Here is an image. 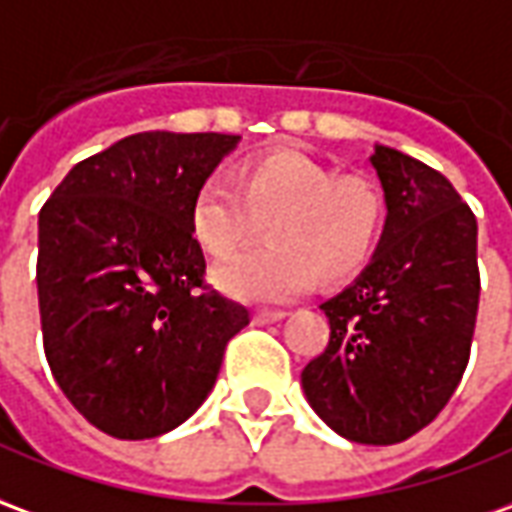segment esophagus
I'll return each mask as SVG.
<instances>
[{"label":"esophagus","mask_w":512,"mask_h":512,"mask_svg":"<svg viewBox=\"0 0 512 512\" xmlns=\"http://www.w3.org/2000/svg\"><path fill=\"white\" fill-rule=\"evenodd\" d=\"M282 318H285L282 310H257L255 316H252V321H255V324H274V321H282Z\"/></svg>","instance_id":"esophagus-1"}]
</instances>
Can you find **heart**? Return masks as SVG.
Returning a JSON list of instances; mask_svg holds the SVG:
<instances>
[{
  "mask_svg": "<svg viewBox=\"0 0 512 512\" xmlns=\"http://www.w3.org/2000/svg\"><path fill=\"white\" fill-rule=\"evenodd\" d=\"M385 194L368 174L338 171L299 149L252 157L238 191L207 177L191 202V232L207 255H238L268 232L274 241L216 268L221 291L244 302H285L318 280L341 282L366 266L385 227Z\"/></svg>",
  "mask_w": 512,
  "mask_h": 512,
  "instance_id": "obj_1",
  "label": "heart"
}]
</instances>
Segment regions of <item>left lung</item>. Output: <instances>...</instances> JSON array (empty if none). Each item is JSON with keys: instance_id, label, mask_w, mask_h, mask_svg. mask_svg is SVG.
<instances>
[{"instance_id": "obj_1", "label": "left lung", "mask_w": 512, "mask_h": 512, "mask_svg": "<svg viewBox=\"0 0 512 512\" xmlns=\"http://www.w3.org/2000/svg\"><path fill=\"white\" fill-rule=\"evenodd\" d=\"M371 166L388 219L366 271L321 310L330 343L302 371L310 407L355 443L407 441L452 399L480 307L477 219L441 171L391 146Z\"/></svg>"}]
</instances>
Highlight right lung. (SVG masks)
<instances>
[{"label":"right lung","mask_w":512,"mask_h":512,"mask_svg":"<svg viewBox=\"0 0 512 512\" xmlns=\"http://www.w3.org/2000/svg\"><path fill=\"white\" fill-rule=\"evenodd\" d=\"M241 135L138 132L80 160L38 216V307L71 405L121 441L180 427L249 310L205 285L199 185Z\"/></svg>","instance_id":"obj_1"}]
</instances>
